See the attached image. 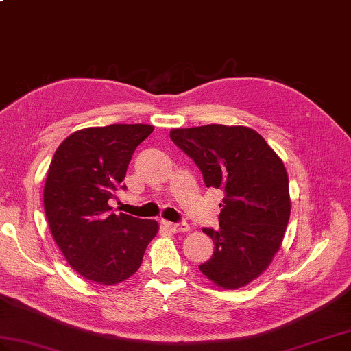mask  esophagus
<instances>
[{"instance_id":"1","label":"esophagus","mask_w":351,"mask_h":351,"mask_svg":"<svg viewBox=\"0 0 351 351\" xmlns=\"http://www.w3.org/2000/svg\"><path fill=\"white\" fill-rule=\"evenodd\" d=\"M162 226L169 229L170 232H187V230H190V226L187 225V223H171V221H162Z\"/></svg>"}]
</instances>
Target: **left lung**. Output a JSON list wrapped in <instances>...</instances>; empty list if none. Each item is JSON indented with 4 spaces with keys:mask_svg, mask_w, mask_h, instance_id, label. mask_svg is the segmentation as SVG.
<instances>
[{
    "mask_svg": "<svg viewBox=\"0 0 351 351\" xmlns=\"http://www.w3.org/2000/svg\"><path fill=\"white\" fill-rule=\"evenodd\" d=\"M170 138L225 193L220 228L202 230L214 253L199 265L217 287L237 289L267 270L285 235L291 200L287 169L267 141L247 126L176 128Z\"/></svg>",
    "mask_w": 351,
    "mask_h": 351,
    "instance_id": "8db88e82",
    "label": "left lung"
}]
</instances>
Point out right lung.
I'll return each instance as SVG.
<instances>
[{"mask_svg": "<svg viewBox=\"0 0 351 351\" xmlns=\"http://www.w3.org/2000/svg\"><path fill=\"white\" fill-rule=\"evenodd\" d=\"M152 125L114 123L75 131L57 147L43 190L52 238L80 276L101 285L131 278L158 223L114 214L131 156Z\"/></svg>", "mask_w": 351, "mask_h": 351, "instance_id": "obj_1", "label": "right lung"}]
</instances>
